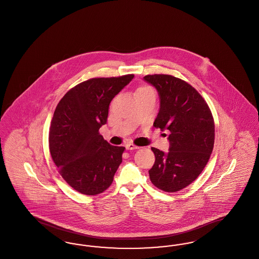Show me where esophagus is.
Here are the masks:
<instances>
[{
  "label": "esophagus",
  "instance_id": "esophagus-1",
  "mask_svg": "<svg viewBox=\"0 0 259 259\" xmlns=\"http://www.w3.org/2000/svg\"><path fill=\"white\" fill-rule=\"evenodd\" d=\"M125 148H126V149H129V150H132V149H138L139 148V147H137V146H135V145H133V144H126L125 145Z\"/></svg>",
  "mask_w": 259,
  "mask_h": 259
}]
</instances>
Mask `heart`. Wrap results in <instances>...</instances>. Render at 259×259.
<instances>
[{"mask_svg":"<svg viewBox=\"0 0 259 259\" xmlns=\"http://www.w3.org/2000/svg\"><path fill=\"white\" fill-rule=\"evenodd\" d=\"M136 92H153V90L149 87H141L137 89Z\"/></svg>","mask_w":259,"mask_h":259,"instance_id":"obj_1","label":"heart"}]
</instances>
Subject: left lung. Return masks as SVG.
Here are the masks:
<instances>
[{"instance_id":"obj_1","label":"left lung","mask_w":259,"mask_h":259,"mask_svg":"<svg viewBox=\"0 0 259 259\" xmlns=\"http://www.w3.org/2000/svg\"><path fill=\"white\" fill-rule=\"evenodd\" d=\"M144 79L155 87L160 109L153 126L169 130V151L151 148L155 162L150 181L166 192L190 185L204 170L214 143V122L208 104L194 87L170 74H148Z\"/></svg>"}]
</instances>
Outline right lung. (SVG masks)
<instances>
[{
  "label": "right lung",
  "mask_w": 259,
  "mask_h": 259,
  "mask_svg": "<svg viewBox=\"0 0 259 259\" xmlns=\"http://www.w3.org/2000/svg\"><path fill=\"white\" fill-rule=\"evenodd\" d=\"M134 77L90 78L58 103L50 130L52 160L74 190L96 195L110 187L125 148L110 145L99 129L107 123L111 100Z\"/></svg>",
  "instance_id": "add662e5"
}]
</instances>
